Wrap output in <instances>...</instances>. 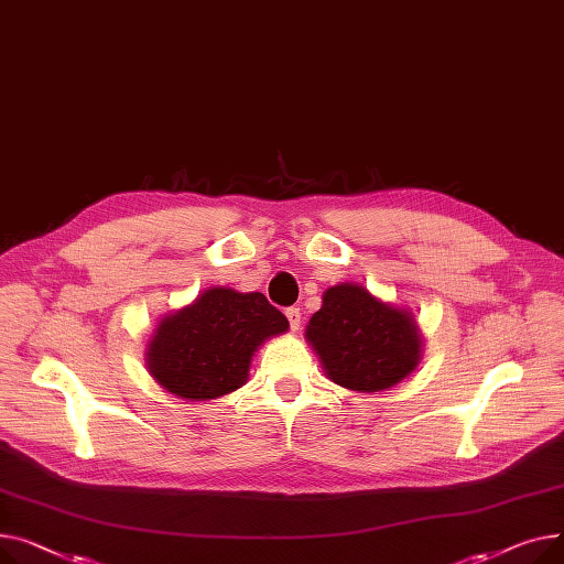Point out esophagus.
I'll list each match as a JSON object with an SVG mask.
<instances>
[{
  "label": "esophagus",
  "instance_id": "34e87169",
  "mask_svg": "<svg viewBox=\"0 0 564 564\" xmlns=\"http://www.w3.org/2000/svg\"><path fill=\"white\" fill-rule=\"evenodd\" d=\"M284 314H286V318H289V325H291V329H293V333H295V329L301 327V310H297V307H289Z\"/></svg>",
  "mask_w": 564,
  "mask_h": 564
}]
</instances>
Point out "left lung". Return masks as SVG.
<instances>
[{
    "mask_svg": "<svg viewBox=\"0 0 564 564\" xmlns=\"http://www.w3.org/2000/svg\"><path fill=\"white\" fill-rule=\"evenodd\" d=\"M325 376L359 393L391 389L421 359L423 337L408 310L378 301L361 284L341 282L323 293L305 329Z\"/></svg>",
    "mask_w": 564,
    "mask_h": 564,
    "instance_id": "8db88e82",
    "label": "left lung"
}]
</instances>
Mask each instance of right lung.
I'll return each mask as SVG.
<instances>
[{
  "label": "right lung",
  "mask_w": 564,
  "mask_h": 564,
  "mask_svg": "<svg viewBox=\"0 0 564 564\" xmlns=\"http://www.w3.org/2000/svg\"><path fill=\"white\" fill-rule=\"evenodd\" d=\"M289 329L263 293L212 286L163 316L148 344L150 376L177 399L212 401L248 380L254 350Z\"/></svg>",
  "instance_id": "right-lung-1"
}]
</instances>
